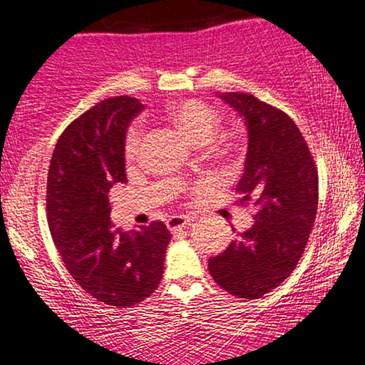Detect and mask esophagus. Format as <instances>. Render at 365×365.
Masks as SVG:
<instances>
[{
    "instance_id": "obj_1",
    "label": "esophagus",
    "mask_w": 365,
    "mask_h": 365,
    "mask_svg": "<svg viewBox=\"0 0 365 365\" xmlns=\"http://www.w3.org/2000/svg\"><path fill=\"white\" fill-rule=\"evenodd\" d=\"M190 222H193V218L190 217H183V215H177V217H170L167 220V228L175 232V230H182L190 225Z\"/></svg>"
}]
</instances>
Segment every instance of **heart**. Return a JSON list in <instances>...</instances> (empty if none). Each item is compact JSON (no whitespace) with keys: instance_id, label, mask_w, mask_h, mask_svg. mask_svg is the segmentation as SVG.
<instances>
[{"instance_id":"heart-1","label":"heart","mask_w":365,"mask_h":365,"mask_svg":"<svg viewBox=\"0 0 365 365\" xmlns=\"http://www.w3.org/2000/svg\"><path fill=\"white\" fill-rule=\"evenodd\" d=\"M167 115L182 133L195 143L208 142L215 135L220 125V112L208 102L198 99L180 101L167 109ZM138 142H140V129L132 125L125 137V155H135Z\"/></svg>"}]
</instances>
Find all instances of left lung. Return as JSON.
<instances>
[{"label":"left lung","instance_id":"left-lung-1","mask_svg":"<svg viewBox=\"0 0 365 365\" xmlns=\"http://www.w3.org/2000/svg\"><path fill=\"white\" fill-rule=\"evenodd\" d=\"M248 129L240 205H255V225L208 259L215 283L236 297L258 299L294 271L317 213L319 178L309 147L283 110L245 92L218 94Z\"/></svg>","mask_w":365,"mask_h":365}]
</instances>
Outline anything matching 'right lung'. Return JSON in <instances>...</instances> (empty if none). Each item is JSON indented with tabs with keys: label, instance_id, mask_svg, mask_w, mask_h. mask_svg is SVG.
Instances as JSON below:
<instances>
[{
	"label": "right lung",
	"instance_id": "right-lung-1",
	"mask_svg": "<svg viewBox=\"0 0 365 365\" xmlns=\"http://www.w3.org/2000/svg\"><path fill=\"white\" fill-rule=\"evenodd\" d=\"M143 106L110 97L61 133L48 172V223L66 268L109 306L130 307L157 289L172 235L162 222L132 232L110 223L109 190L125 183V133Z\"/></svg>",
	"mask_w": 365,
	"mask_h": 365
}]
</instances>
